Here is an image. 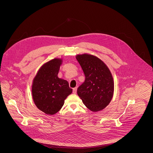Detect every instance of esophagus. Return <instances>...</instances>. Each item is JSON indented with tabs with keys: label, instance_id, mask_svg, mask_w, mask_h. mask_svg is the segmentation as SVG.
Segmentation results:
<instances>
[{
	"label": "esophagus",
	"instance_id": "34e87169",
	"mask_svg": "<svg viewBox=\"0 0 153 153\" xmlns=\"http://www.w3.org/2000/svg\"><path fill=\"white\" fill-rule=\"evenodd\" d=\"M76 93H77V88H74L73 89V94H76Z\"/></svg>",
	"mask_w": 153,
	"mask_h": 153
}]
</instances>
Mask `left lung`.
I'll return each instance as SVG.
<instances>
[{"instance_id": "1", "label": "left lung", "mask_w": 153, "mask_h": 153, "mask_svg": "<svg viewBox=\"0 0 153 153\" xmlns=\"http://www.w3.org/2000/svg\"><path fill=\"white\" fill-rule=\"evenodd\" d=\"M76 58L85 77L77 89V95L88 109L93 112L101 111L109 104L113 96L112 74L107 66L93 55L79 54Z\"/></svg>"}]
</instances>
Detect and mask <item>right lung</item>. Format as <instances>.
Returning <instances> with one entry per match:
<instances>
[{
    "label": "right lung",
    "mask_w": 153,
    "mask_h": 153,
    "mask_svg": "<svg viewBox=\"0 0 153 153\" xmlns=\"http://www.w3.org/2000/svg\"><path fill=\"white\" fill-rule=\"evenodd\" d=\"M62 59L54 58L41 67L32 85V95L37 108L48 115H54L64 104L68 96L71 94L66 80L58 77Z\"/></svg>",
    "instance_id": "1"
}]
</instances>
